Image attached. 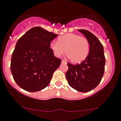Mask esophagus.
Here are the masks:
<instances>
[{"label": "esophagus", "instance_id": "obj_1", "mask_svg": "<svg viewBox=\"0 0 121 121\" xmlns=\"http://www.w3.org/2000/svg\"><path fill=\"white\" fill-rule=\"evenodd\" d=\"M61 63H63V64H66V62H65V61H64V60H62Z\"/></svg>", "mask_w": 121, "mask_h": 121}]
</instances>
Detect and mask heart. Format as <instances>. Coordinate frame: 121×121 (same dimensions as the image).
<instances>
[{
  "instance_id": "heart-1",
  "label": "heart",
  "mask_w": 121,
  "mask_h": 121,
  "mask_svg": "<svg viewBox=\"0 0 121 121\" xmlns=\"http://www.w3.org/2000/svg\"><path fill=\"white\" fill-rule=\"evenodd\" d=\"M50 47L55 56L59 57L65 52L66 57L73 63H79L84 61L89 52L87 39L73 33L61 36L58 38V42H51Z\"/></svg>"
}]
</instances>
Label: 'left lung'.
Instances as JSON below:
<instances>
[{
	"label": "left lung",
	"instance_id": "left-lung-1",
	"mask_svg": "<svg viewBox=\"0 0 121 121\" xmlns=\"http://www.w3.org/2000/svg\"><path fill=\"white\" fill-rule=\"evenodd\" d=\"M89 43L87 57L79 64L68 63L65 77L69 84L80 92H88L100 83L105 71V57L104 47L94 34L84 29H78Z\"/></svg>",
	"mask_w": 121,
	"mask_h": 121
}]
</instances>
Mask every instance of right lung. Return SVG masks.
Listing matches in <instances>:
<instances>
[{
  "instance_id": "obj_1",
  "label": "right lung",
  "mask_w": 121,
  "mask_h": 121,
  "mask_svg": "<svg viewBox=\"0 0 121 121\" xmlns=\"http://www.w3.org/2000/svg\"><path fill=\"white\" fill-rule=\"evenodd\" d=\"M58 35L35 26L18 39L12 56L10 70L15 82L22 89L35 92L50 84L61 62L50 47Z\"/></svg>"
}]
</instances>
